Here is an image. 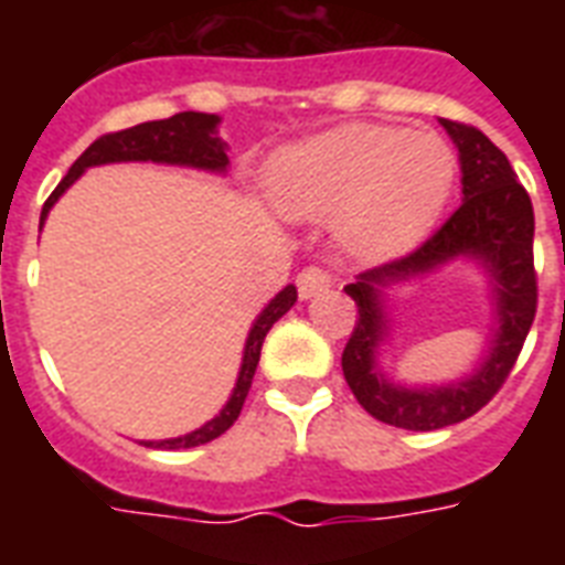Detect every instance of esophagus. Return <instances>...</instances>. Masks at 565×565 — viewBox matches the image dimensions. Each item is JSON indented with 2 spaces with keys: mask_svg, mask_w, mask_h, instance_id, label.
<instances>
[{
  "mask_svg": "<svg viewBox=\"0 0 565 565\" xmlns=\"http://www.w3.org/2000/svg\"><path fill=\"white\" fill-rule=\"evenodd\" d=\"M331 284H334V275L328 273V269H322V266H308V269H301L299 278H296V287H299L301 299H310V296L326 292Z\"/></svg>",
  "mask_w": 565,
  "mask_h": 565,
  "instance_id": "34e87169",
  "label": "esophagus"
}]
</instances>
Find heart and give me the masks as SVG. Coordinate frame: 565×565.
<instances>
[{
    "instance_id": "b5f03b06",
    "label": "heart",
    "mask_w": 565,
    "mask_h": 565,
    "mask_svg": "<svg viewBox=\"0 0 565 565\" xmlns=\"http://www.w3.org/2000/svg\"><path fill=\"white\" fill-rule=\"evenodd\" d=\"M455 181V154L434 135L345 126L275 161L269 190L290 220L345 213V237L363 252H393L434 225Z\"/></svg>"
}]
</instances>
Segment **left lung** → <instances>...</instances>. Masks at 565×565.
I'll use <instances>...</instances> for the list:
<instances>
[{"label": "left lung", "mask_w": 565, "mask_h": 565, "mask_svg": "<svg viewBox=\"0 0 565 565\" xmlns=\"http://www.w3.org/2000/svg\"><path fill=\"white\" fill-rule=\"evenodd\" d=\"M455 140L463 172V204L411 255L366 269L345 292L358 305L354 331L343 349V375L354 398L377 422L404 430H437L481 411L516 366L536 317L534 204L516 181L508 154L475 126L443 119ZM466 254L481 259L493 278L500 328L491 354L475 376L448 387L407 391L390 385L374 366V349L385 333L383 287L424 274Z\"/></svg>", "instance_id": "1"}]
</instances>
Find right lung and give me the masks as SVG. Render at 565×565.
Masks as SVG:
<instances>
[{
  "label": "right lung",
  "instance_id": "1",
  "mask_svg": "<svg viewBox=\"0 0 565 565\" xmlns=\"http://www.w3.org/2000/svg\"><path fill=\"white\" fill-rule=\"evenodd\" d=\"M216 126L220 117L216 114H199V110H184L170 119H154V122H140L126 131H114V135H102L99 140H93L82 152V158L70 167L64 181L52 190V195L43 204L40 213V225L46 220V213L52 211V204L61 199L70 184L82 175L87 167H99V163H117V161H154V163H181V167H195V170H211V172H225L228 167V154H225V143L216 137ZM296 287L287 284L278 296L264 308V313L255 319V326L248 331L246 352H243V366H239L237 386L231 393L228 404L222 407L220 416H213L211 422H204L202 428L193 434L175 439H158V443H143L149 448H193L211 443L220 434L237 422L243 402H246L248 386L255 377L257 361H260V345L264 337L269 334V328L296 305Z\"/></svg>",
  "mask_w": 565,
  "mask_h": 565
}]
</instances>
